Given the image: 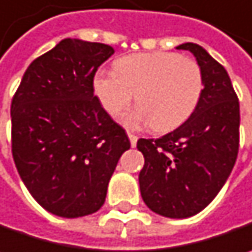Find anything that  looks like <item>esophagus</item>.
<instances>
[{"mask_svg":"<svg viewBox=\"0 0 252 252\" xmlns=\"http://www.w3.org/2000/svg\"><path fill=\"white\" fill-rule=\"evenodd\" d=\"M137 136H134V134H132V133H129V140H130V146L132 147H136V145H137Z\"/></svg>","mask_w":252,"mask_h":252,"instance_id":"1","label":"esophagus"}]
</instances>
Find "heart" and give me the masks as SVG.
<instances>
[{"label": "heart", "instance_id": "1", "mask_svg": "<svg viewBox=\"0 0 252 252\" xmlns=\"http://www.w3.org/2000/svg\"><path fill=\"white\" fill-rule=\"evenodd\" d=\"M92 88L110 116L119 115L134 94L139 106L122 118L127 127L152 125L156 132H169L194 113L204 81L194 59L174 52H146L119 58L113 72H96Z\"/></svg>", "mask_w": 252, "mask_h": 252}]
</instances>
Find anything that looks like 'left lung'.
<instances>
[{"label":"left lung","mask_w":252,"mask_h":252,"mask_svg":"<svg viewBox=\"0 0 252 252\" xmlns=\"http://www.w3.org/2000/svg\"><path fill=\"white\" fill-rule=\"evenodd\" d=\"M190 51L203 70L204 89L194 113L158 139H139L145 156L139 174L146 206L169 219H187L206 208L225 184L238 153L240 103L231 79L207 51Z\"/></svg>","instance_id":"obj_1"}]
</instances>
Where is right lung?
Segmentation results:
<instances>
[{
    "instance_id": "add662e5",
    "label": "right lung",
    "mask_w": 252,
    "mask_h": 252,
    "mask_svg": "<svg viewBox=\"0 0 252 252\" xmlns=\"http://www.w3.org/2000/svg\"><path fill=\"white\" fill-rule=\"evenodd\" d=\"M112 46L65 38L25 70L11 103L12 158L42 207L78 219L103 206L126 132L94 94L97 68Z\"/></svg>"
}]
</instances>
